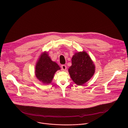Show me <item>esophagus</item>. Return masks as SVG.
<instances>
[{
    "label": "esophagus",
    "mask_w": 128,
    "mask_h": 128,
    "mask_svg": "<svg viewBox=\"0 0 128 128\" xmlns=\"http://www.w3.org/2000/svg\"><path fill=\"white\" fill-rule=\"evenodd\" d=\"M61 68L63 71H65L66 69V66L65 65H62Z\"/></svg>",
    "instance_id": "1"
}]
</instances>
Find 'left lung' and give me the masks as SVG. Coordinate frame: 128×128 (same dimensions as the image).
<instances>
[{"instance_id":"obj_1","label":"left lung","mask_w":128,"mask_h":128,"mask_svg":"<svg viewBox=\"0 0 128 128\" xmlns=\"http://www.w3.org/2000/svg\"><path fill=\"white\" fill-rule=\"evenodd\" d=\"M71 61L72 65L68 69L70 76L77 85H83L93 76L95 65L84 51L75 53Z\"/></svg>"}]
</instances>
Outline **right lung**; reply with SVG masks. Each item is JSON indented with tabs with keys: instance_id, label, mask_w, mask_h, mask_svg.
Wrapping results in <instances>:
<instances>
[{
	"instance_id": "obj_1",
	"label": "right lung",
	"mask_w": 128,
	"mask_h": 128,
	"mask_svg": "<svg viewBox=\"0 0 128 128\" xmlns=\"http://www.w3.org/2000/svg\"><path fill=\"white\" fill-rule=\"evenodd\" d=\"M61 68L50 59L47 52H44L40 56L35 66V76L44 84L51 83L55 72Z\"/></svg>"
}]
</instances>
